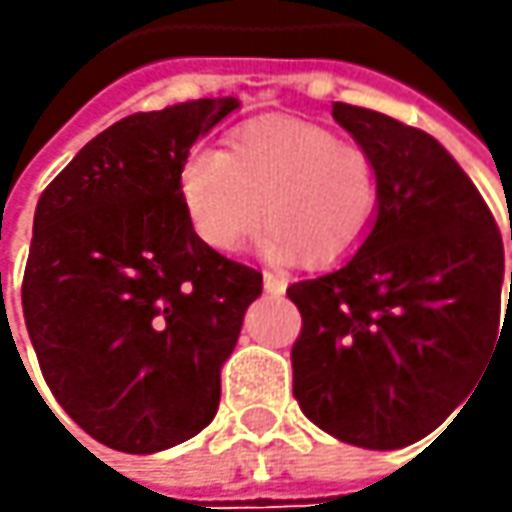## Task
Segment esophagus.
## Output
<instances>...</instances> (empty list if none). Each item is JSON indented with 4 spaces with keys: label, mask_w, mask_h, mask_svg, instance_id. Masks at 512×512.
I'll return each instance as SVG.
<instances>
[{
    "label": "esophagus",
    "mask_w": 512,
    "mask_h": 512,
    "mask_svg": "<svg viewBox=\"0 0 512 512\" xmlns=\"http://www.w3.org/2000/svg\"><path fill=\"white\" fill-rule=\"evenodd\" d=\"M262 282H265L267 293H273V296H282V293H285L287 282L279 276V273H270V270H265V273H262Z\"/></svg>",
    "instance_id": "obj_1"
}]
</instances>
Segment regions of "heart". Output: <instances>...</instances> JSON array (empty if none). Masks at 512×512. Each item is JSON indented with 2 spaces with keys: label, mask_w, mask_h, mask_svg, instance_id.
Returning <instances> with one entry per match:
<instances>
[{
  "label": "heart",
  "mask_w": 512,
  "mask_h": 512,
  "mask_svg": "<svg viewBox=\"0 0 512 512\" xmlns=\"http://www.w3.org/2000/svg\"><path fill=\"white\" fill-rule=\"evenodd\" d=\"M190 225L236 250L265 216L262 250L333 262L364 239L379 207L367 150L305 119L273 116L233 133L227 150H193L179 173Z\"/></svg>",
  "instance_id": "b5f03b06"
}]
</instances>
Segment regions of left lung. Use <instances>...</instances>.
Masks as SVG:
<instances>
[{
	"instance_id": "obj_1",
	"label": "left lung",
	"mask_w": 512,
	"mask_h": 512,
	"mask_svg": "<svg viewBox=\"0 0 512 512\" xmlns=\"http://www.w3.org/2000/svg\"><path fill=\"white\" fill-rule=\"evenodd\" d=\"M333 119L367 150L379 210L344 265L287 287L302 313L293 396L339 442L396 450L479 390L507 333L512 273L502 322V233L430 133L344 102Z\"/></svg>"
}]
</instances>
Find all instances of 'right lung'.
<instances>
[{"instance_id": "obj_1", "label": "right lung", "mask_w": 512, "mask_h": 512, "mask_svg": "<svg viewBox=\"0 0 512 512\" xmlns=\"http://www.w3.org/2000/svg\"><path fill=\"white\" fill-rule=\"evenodd\" d=\"M239 99L133 113L39 196L22 310L50 393L96 442L159 453L213 422L262 273L205 245L179 173Z\"/></svg>"}]
</instances>
